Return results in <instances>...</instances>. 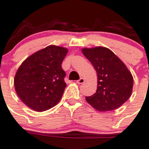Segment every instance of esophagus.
Wrapping results in <instances>:
<instances>
[{"instance_id":"esophagus-1","label":"esophagus","mask_w":149,"mask_h":149,"mask_svg":"<svg viewBox=\"0 0 149 149\" xmlns=\"http://www.w3.org/2000/svg\"><path fill=\"white\" fill-rule=\"evenodd\" d=\"M84 82H85V80H84V78H82V77H81V78L79 79L78 80H77V84H84Z\"/></svg>"}]
</instances>
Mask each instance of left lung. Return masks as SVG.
I'll return each instance as SVG.
<instances>
[{
  "label": "left lung",
  "instance_id": "left-lung-1",
  "mask_svg": "<svg viewBox=\"0 0 149 149\" xmlns=\"http://www.w3.org/2000/svg\"><path fill=\"white\" fill-rule=\"evenodd\" d=\"M82 52L91 63L97 74L96 93L86 97V100L100 111L119 108L130 97L133 77L126 65L107 48H84Z\"/></svg>",
  "mask_w": 149,
  "mask_h": 149
}]
</instances>
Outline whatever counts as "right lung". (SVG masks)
Returning a JSON list of instances; mask_svg holds the SVG:
<instances>
[{
    "label": "right lung",
    "mask_w": 149,
    "mask_h": 149,
    "mask_svg": "<svg viewBox=\"0 0 149 149\" xmlns=\"http://www.w3.org/2000/svg\"><path fill=\"white\" fill-rule=\"evenodd\" d=\"M67 52L65 48L51 45L22 63L15 77V88L30 109L46 111L61 100L66 86L61 63Z\"/></svg>",
    "instance_id": "add662e5"
}]
</instances>
